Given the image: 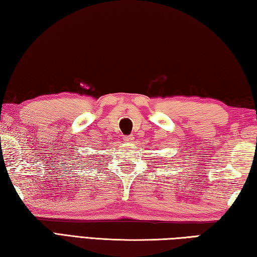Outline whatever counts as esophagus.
<instances>
[{
  "label": "esophagus",
  "instance_id": "34e87169",
  "mask_svg": "<svg viewBox=\"0 0 257 257\" xmlns=\"http://www.w3.org/2000/svg\"><path fill=\"white\" fill-rule=\"evenodd\" d=\"M123 140L126 142V143H132L133 140H134V137L133 136H125L123 138Z\"/></svg>",
  "mask_w": 257,
  "mask_h": 257
}]
</instances>
